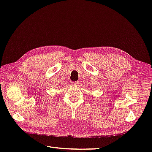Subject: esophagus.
<instances>
[{
  "instance_id": "obj_1",
  "label": "esophagus",
  "mask_w": 152,
  "mask_h": 152,
  "mask_svg": "<svg viewBox=\"0 0 152 152\" xmlns=\"http://www.w3.org/2000/svg\"><path fill=\"white\" fill-rule=\"evenodd\" d=\"M72 85H75V86H78L79 84V82L75 81V82H72Z\"/></svg>"
}]
</instances>
